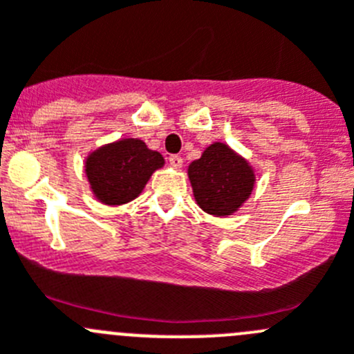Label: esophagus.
<instances>
[{
    "label": "esophagus",
    "instance_id": "obj_1",
    "mask_svg": "<svg viewBox=\"0 0 354 354\" xmlns=\"http://www.w3.org/2000/svg\"><path fill=\"white\" fill-rule=\"evenodd\" d=\"M168 163H170V167H174V168H180L183 167V158L180 156H177V154H171L170 158H168Z\"/></svg>",
    "mask_w": 354,
    "mask_h": 354
}]
</instances>
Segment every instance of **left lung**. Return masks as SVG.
<instances>
[{
	"label": "left lung",
	"mask_w": 354,
	"mask_h": 354,
	"mask_svg": "<svg viewBox=\"0 0 354 354\" xmlns=\"http://www.w3.org/2000/svg\"><path fill=\"white\" fill-rule=\"evenodd\" d=\"M187 177L198 207L214 217L236 214L255 187L254 167L224 142L205 147L187 167Z\"/></svg>",
	"instance_id": "left-lung-1"
}]
</instances>
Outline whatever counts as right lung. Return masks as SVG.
I'll use <instances>...</instances> for the list:
<instances>
[{
	"label": "right lung",
	"mask_w": 354,
	"mask_h": 354,
	"mask_svg": "<svg viewBox=\"0 0 354 354\" xmlns=\"http://www.w3.org/2000/svg\"><path fill=\"white\" fill-rule=\"evenodd\" d=\"M165 160L140 139H118L85 158V175L97 201L120 207L136 200Z\"/></svg>",
	"instance_id": "obj_1"
}]
</instances>
